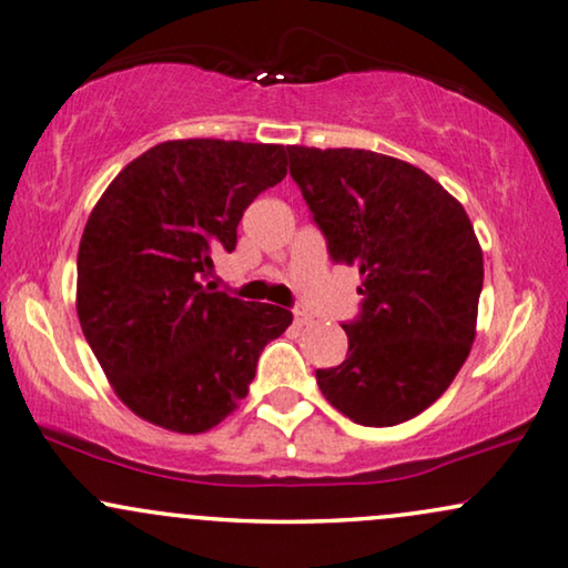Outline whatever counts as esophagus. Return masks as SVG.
Returning a JSON list of instances; mask_svg holds the SVG:
<instances>
[{
  "mask_svg": "<svg viewBox=\"0 0 568 568\" xmlns=\"http://www.w3.org/2000/svg\"><path fill=\"white\" fill-rule=\"evenodd\" d=\"M293 322H295V326H308L311 322H314V318H311L306 308H295L293 311Z\"/></svg>",
  "mask_w": 568,
  "mask_h": 568,
  "instance_id": "obj_1",
  "label": "esophagus"
}]
</instances>
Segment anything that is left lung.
<instances>
[{
    "mask_svg": "<svg viewBox=\"0 0 568 568\" xmlns=\"http://www.w3.org/2000/svg\"><path fill=\"white\" fill-rule=\"evenodd\" d=\"M291 178L332 262L363 275L347 357L316 371L334 409L390 427L440 398L476 337L484 254L466 211L427 172L365 149L287 146Z\"/></svg>",
    "mask_w": 568,
    "mask_h": 568,
    "instance_id": "left-lung-1",
    "label": "left lung"
}]
</instances>
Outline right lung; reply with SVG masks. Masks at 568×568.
Wrapping results in <instances>:
<instances>
[{
  "label": "right lung",
  "mask_w": 568,
  "mask_h": 568,
  "mask_svg": "<svg viewBox=\"0 0 568 568\" xmlns=\"http://www.w3.org/2000/svg\"><path fill=\"white\" fill-rule=\"evenodd\" d=\"M277 143L166 141L133 159L87 221L77 314L115 394L141 419L197 435L250 390L267 342L293 314L205 283L236 250L254 197L287 174Z\"/></svg>",
  "instance_id": "obj_1"
}]
</instances>
